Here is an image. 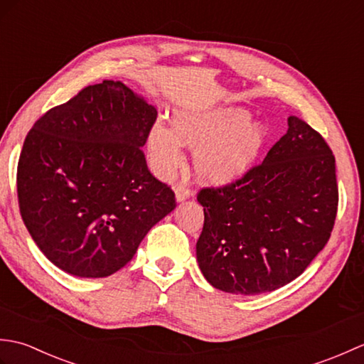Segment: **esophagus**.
<instances>
[{
	"mask_svg": "<svg viewBox=\"0 0 364 364\" xmlns=\"http://www.w3.org/2000/svg\"><path fill=\"white\" fill-rule=\"evenodd\" d=\"M191 197V189L188 186H184V184H178L175 188V200L176 203H181L184 200H188Z\"/></svg>",
	"mask_w": 364,
	"mask_h": 364,
	"instance_id": "esophagus-1",
	"label": "esophagus"
}]
</instances>
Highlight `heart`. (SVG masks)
Masks as SVG:
<instances>
[{"mask_svg":"<svg viewBox=\"0 0 364 364\" xmlns=\"http://www.w3.org/2000/svg\"><path fill=\"white\" fill-rule=\"evenodd\" d=\"M241 107L180 111L173 131L154 123L146 137V151L154 170L170 176L181 166V145L196 150L197 176L211 186H227L250 172L267 142V129Z\"/></svg>","mask_w":364,"mask_h":364,"instance_id":"heart-1","label":"heart"}]
</instances>
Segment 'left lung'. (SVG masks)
I'll list each match as a JSON object with an SVG mask.
<instances>
[{"label": "left lung", "mask_w": 364, "mask_h": 364, "mask_svg": "<svg viewBox=\"0 0 364 364\" xmlns=\"http://www.w3.org/2000/svg\"><path fill=\"white\" fill-rule=\"evenodd\" d=\"M205 223L197 262L215 289L241 296L272 292L304 274L335 225V156L296 115L258 167L197 197Z\"/></svg>", "instance_id": "8db88e82"}]
</instances>
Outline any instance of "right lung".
Masks as SVG:
<instances>
[{"label":"right lung","mask_w":364,"mask_h":364,"mask_svg":"<svg viewBox=\"0 0 364 364\" xmlns=\"http://www.w3.org/2000/svg\"><path fill=\"white\" fill-rule=\"evenodd\" d=\"M156 114L122 81L105 80L31 128L17 170L21 219L64 272L115 274L175 210V194L149 172L141 150Z\"/></svg>","instance_id":"right-lung-1"}]
</instances>
